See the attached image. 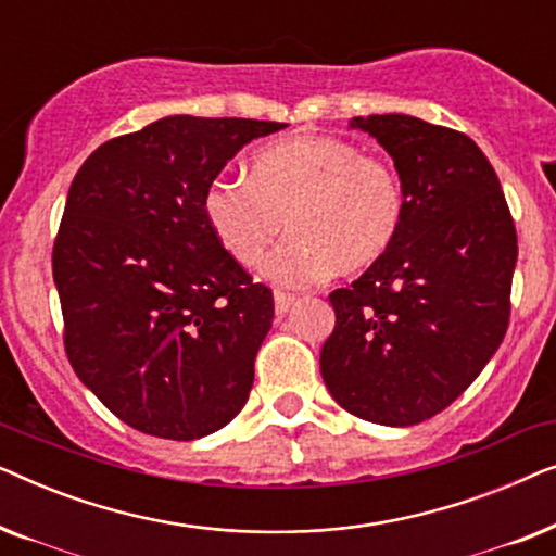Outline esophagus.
<instances>
[{"label":"esophagus","mask_w":556,"mask_h":556,"mask_svg":"<svg viewBox=\"0 0 556 556\" xmlns=\"http://www.w3.org/2000/svg\"><path fill=\"white\" fill-rule=\"evenodd\" d=\"M273 301H276V314L278 316H283V314H288V308L293 306L295 301V295L293 293H283V291H276V295H273Z\"/></svg>","instance_id":"obj_1"}]
</instances>
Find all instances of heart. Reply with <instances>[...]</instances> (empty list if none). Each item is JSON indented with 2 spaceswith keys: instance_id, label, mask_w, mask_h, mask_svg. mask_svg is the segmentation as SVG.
I'll list each match as a JSON object with an SVG mask.
<instances>
[{
  "instance_id": "heart-1",
  "label": "heart",
  "mask_w": 556,
  "mask_h": 556,
  "mask_svg": "<svg viewBox=\"0 0 556 556\" xmlns=\"http://www.w3.org/2000/svg\"><path fill=\"white\" fill-rule=\"evenodd\" d=\"M405 212L400 172L333 136L273 143L255 156L253 177H217L204 192L210 227L248 268L288 225L293 235L265 265L283 286L369 268L400 238Z\"/></svg>"
}]
</instances>
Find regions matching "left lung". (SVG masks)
Returning a JSON list of instances; mask_svg holds the SVG:
<instances>
[{"label": "left lung", "mask_w": 556, "mask_h": 556, "mask_svg": "<svg viewBox=\"0 0 556 556\" xmlns=\"http://www.w3.org/2000/svg\"><path fill=\"white\" fill-rule=\"evenodd\" d=\"M349 126L392 156L407 212L390 253L329 295L337 326L321 377L346 413L405 428L458 400L504 341L516 227L496 172L466 134L405 113Z\"/></svg>", "instance_id": "obj_1"}]
</instances>
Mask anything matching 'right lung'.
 <instances>
[{"label":"right lung","instance_id":"1","mask_svg":"<svg viewBox=\"0 0 556 556\" xmlns=\"http://www.w3.org/2000/svg\"><path fill=\"white\" fill-rule=\"evenodd\" d=\"M280 128L166 116L105 141L75 174L52 248L65 352L134 430L197 440L245 407L273 293L217 240L204 192Z\"/></svg>","mask_w":556,"mask_h":556}]
</instances>
